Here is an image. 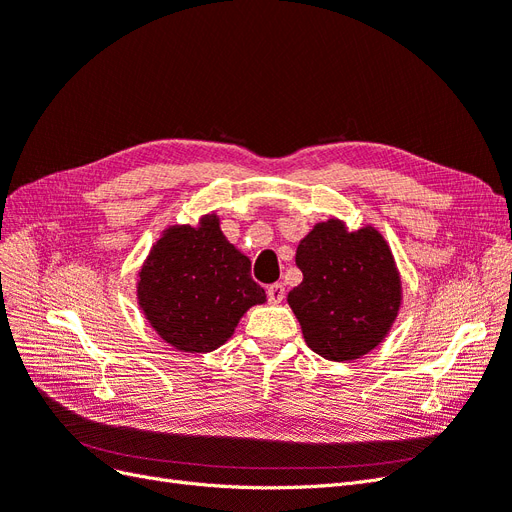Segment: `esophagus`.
Masks as SVG:
<instances>
[{
    "instance_id": "esophagus-1",
    "label": "esophagus",
    "mask_w": 512,
    "mask_h": 512,
    "mask_svg": "<svg viewBox=\"0 0 512 512\" xmlns=\"http://www.w3.org/2000/svg\"><path fill=\"white\" fill-rule=\"evenodd\" d=\"M284 294H286V290H284V286H282V284H271V286L267 288L269 303H273V305L282 303V301H284Z\"/></svg>"
}]
</instances>
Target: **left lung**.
<instances>
[{
    "mask_svg": "<svg viewBox=\"0 0 512 512\" xmlns=\"http://www.w3.org/2000/svg\"><path fill=\"white\" fill-rule=\"evenodd\" d=\"M303 282L288 292L307 346L329 361H354L389 335L401 305V277L374 226L316 224L297 247Z\"/></svg>",
    "mask_w": 512,
    "mask_h": 512,
    "instance_id": "obj_1",
    "label": "left lung"
}]
</instances>
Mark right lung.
Returning a JSON list of instances; mask_svg holds the SVG:
<instances>
[{
    "label": "right lung",
    "mask_w": 512,
    "mask_h": 512,
    "mask_svg": "<svg viewBox=\"0 0 512 512\" xmlns=\"http://www.w3.org/2000/svg\"><path fill=\"white\" fill-rule=\"evenodd\" d=\"M250 267L215 213L196 228L170 226L138 271V305L166 344L211 352L228 342L247 309L267 301Z\"/></svg>",
    "instance_id": "add662e5"
}]
</instances>
